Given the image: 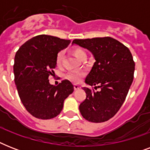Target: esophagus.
<instances>
[{
	"instance_id": "1",
	"label": "esophagus",
	"mask_w": 150,
	"mask_h": 150,
	"mask_svg": "<svg viewBox=\"0 0 150 150\" xmlns=\"http://www.w3.org/2000/svg\"><path fill=\"white\" fill-rule=\"evenodd\" d=\"M80 89L79 86H78V85H74V89L75 90H78V89Z\"/></svg>"
}]
</instances>
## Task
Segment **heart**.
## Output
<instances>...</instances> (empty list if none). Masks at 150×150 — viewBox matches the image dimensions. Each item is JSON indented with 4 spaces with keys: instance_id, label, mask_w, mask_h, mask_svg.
Masks as SVG:
<instances>
[{
    "instance_id": "heart-1",
    "label": "heart",
    "mask_w": 150,
    "mask_h": 150,
    "mask_svg": "<svg viewBox=\"0 0 150 150\" xmlns=\"http://www.w3.org/2000/svg\"><path fill=\"white\" fill-rule=\"evenodd\" d=\"M72 53L76 57V58L79 59V61H82V59L84 57H86V53L85 51L83 49L80 47H75L72 49ZM64 56V53L63 51H60L57 54L56 57V63L57 65H60L61 64V61H62V59H63ZM67 77H68V79H70L71 82H79L81 80H82V73H79V72H69L67 75Z\"/></svg>"
}]
</instances>
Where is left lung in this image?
Listing matches in <instances>:
<instances>
[{
    "label": "left lung",
    "mask_w": 150,
    "mask_h": 150,
    "mask_svg": "<svg viewBox=\"0 0 150 150\" xmlns=\"http://www.w3.org/2000/svg\"><path fill=\"white\" fill-rule=\"evenodd\" d=\"M73 44L90 51L95 62L86 84L100 88L97 92L83 87L86 98L79 105L87 121L100 123L115 115L123 104L132 83L135 62L130 50L111 37L74 40Z\"/></svg>",
    "instance_id": "1"
}]
</instances>
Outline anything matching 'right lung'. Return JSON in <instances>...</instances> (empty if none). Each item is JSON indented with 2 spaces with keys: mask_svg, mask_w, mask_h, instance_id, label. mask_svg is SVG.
<instances>
[{
  "mask_svg": "<svg viewBox=\"0 0 150 150\" xmlns=\"http://www.w3.org/2000/svg\"><path fill=\"white\" fill-rule=\"evenodd\" d=\"M71 40L39 35L20 47L15 57L14 75L18 93L27 111L39 119H51L63 109L64 101L74 91L68 80L58 86L49 82L54 74L56 57Z\"/></svg>",
  "mask_w": 150,
  "mask_h": 150,
  "instance_id": "1",
  "label": "right lung"
}]
</instances>
